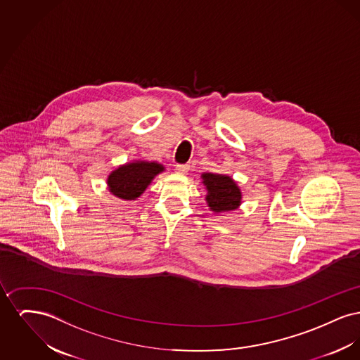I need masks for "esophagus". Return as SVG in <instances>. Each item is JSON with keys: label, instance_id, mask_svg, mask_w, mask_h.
<instances>
[{"label": "esophagus", "instance_id": "34e87169", "mask_svg": "<svg viewBox=\"0 0 360 360\" xmlns=\"http://www.w3.org/2000/svg\"><path fill=\"white\" fill-rule=\"evenodd\" d=\"M175 172H179V174H186L188 172V165H176Z\"/></svg>", "mask_w": 360, "mask_h": 360}]
</instances>
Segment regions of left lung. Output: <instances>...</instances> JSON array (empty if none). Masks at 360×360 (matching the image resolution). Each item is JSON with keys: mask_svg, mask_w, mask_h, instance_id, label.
Here are the masks:
<instances>
[{"mask_svg": "<svg viewBox=\"0 0 360 360\" xmlns=\"http://www.w3.org/2000/svg\"><path fill=\"white\" fill-rule=\"evenodd\" d=\"M202 179L207 188L206 201L210 210L221 213L239 207L241 193L232 178L221 174L206 172L202 174Z\"/></svg>", "mask_w": 360, "mask_h": 360, "instance_id": "8db88e82", "label": "left lung"}]
</instances>
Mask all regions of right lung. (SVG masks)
<instances>
[{"mask_svg":"<svg viewBox=\"0 0 360 360\" xmlns=\"http://www.w3.org/2000/svg\"><path fill=\"white\" fill-rule=\"evenodd\" d=\"M163 170V166L155 162L128 163L109 175V191L122 200H135L151 184L155 175Z\"/></svg>","mask_w":360,"mask_h":360,"instance_id":"right-lung-1","label":"right lung"}]
</instances>
